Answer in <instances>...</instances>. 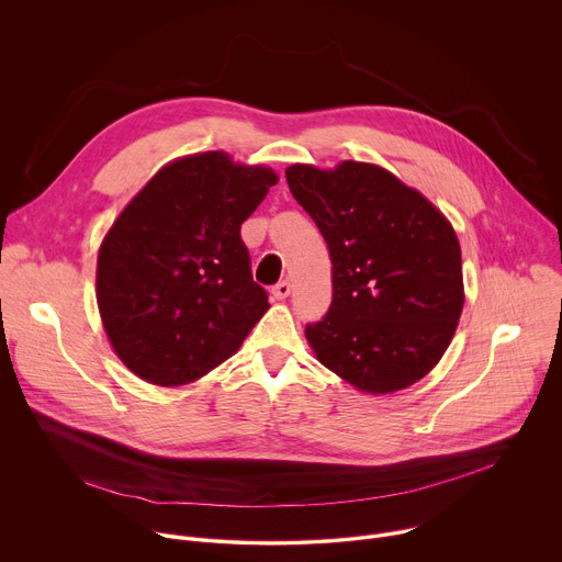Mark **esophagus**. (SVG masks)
Segmentation results:
<instances>
[{
  "label": "esophagus",
  "instance_id": "34e87169",
  "mask_svg": "<svg viewBox=\"0 0 562 562\" xmlns=\"http://www.w3.org/2000/svg\"><path fill=\"white\" fill-rule=\"evenodd\" d=\"M271 293H273V297H276V300H286V297H289V293H291V284H289L286 280H282V282H278V284L273 286V291H271Z\"/></svg>",
  "mask_w": 562,
  "mask_h": 562
}]
</instances>
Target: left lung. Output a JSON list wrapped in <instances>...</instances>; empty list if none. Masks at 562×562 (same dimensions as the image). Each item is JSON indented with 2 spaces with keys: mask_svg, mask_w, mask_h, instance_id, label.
Returning a JSON list of instances; mask_svg holds the SVG:
<instances>
[{
  "mask_svg": "<svg viewBox=\"0 0 562 562\" xmlns=\"http://www.w3.org/2000/svg\"><path fill=\"white\" fill-rule=\"evenodd\" d=\"M284 176L334 265L329 313L304 331L315 358L362 393L416 384L445 356L464 306L451 222L371 162L291 165Z\"/></svg>",
  "mask_w": 562,
  "mask_h": 562,
  "instance_id": "1",
  "label": "left lung"
}]
</instances>
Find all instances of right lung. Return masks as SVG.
Instances as JSON below:
<instances>
[{
	"mask_svg": "<svg viewBox=\"0 0 562 562\" xmlns=\"http://www.w3.org/2000/svg\"><path fill=\"white\" fill-rule=\"evenodd\" d=\"M278 173L224 150L159 169L106 231L95 271L102 327L128 371L182 386L228 360L269 311L239 226Z\"/></svg>",
	"mask_w": 562,
	"mask_h": 562,
	"instance_id": "1",
	"label": "right lung"
}]
</instances>
